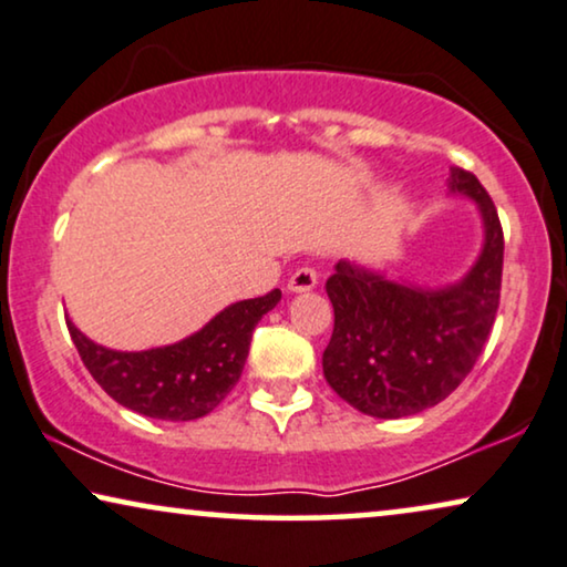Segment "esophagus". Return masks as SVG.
<instances>
[{"instance_id": "esophagus-1", "label": "esophagus", "mask_w": 567, "mask_h": 567, "mask_svg": "<svg viewBox=\"0 0 567 567\" xmlns=\"http://www.w3.org/2000/svg\"><path fill=\"white\" fill-rule=\"evenodd\" d=\"M316 285H319V271H316L313 267H298L296 271H292V277L288 279V290L290 292H308L313 290Z\"/></svg>"}]
</instances>
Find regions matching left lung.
Listing matches in <instances>:
<instances>
[{"label": "left lung", "mask_w": 567, "mask_h": 567, "mask_svg": "<svg viewBox=\"0 0 567 567\" xmlns=\"http://www.w3.org/2000/svg\"><path fill=\"white\" fill-rule=\"evenodd\" d=\"M449 188L477 202L485 223V246L462 282L422 290L350 261H339L327 279L334 331L323 350V379L371 417L396 420L443 402L470 375L495 323L501 217L474 173L454 165Z\"/></svg>", "instance_id": "8db88e82"}]
</instances>
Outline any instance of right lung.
Listing matches in <instances>:
<instances>
[{"label": "right lung", "mask_w": 567, "mask_h": 567, "mask_svg": "<svg viewBox=\"0 0 567 567\" xmlns=\"http://www.w3.org/2000/svg\"><path fill=\"white\" fill-rule=\"evenodd\" d=\"M279 298L282 292L271 290L240 300L196 334L145 352H116L90 342L70 319L66 329L90 375L111 399L145 417L186 422L205 417L230 394L244 373L254 327Z\"/></svg>", "instance_id": "1"}]
</instances>
